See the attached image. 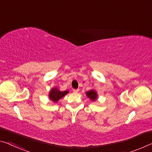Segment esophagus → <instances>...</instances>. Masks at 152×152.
Wrapping results in <instances>:
<instances>
[{
    "instance_id": "34e87169",
    "label": "esophagus",
    "mask_w": 152,
    "mask_h": 152,
    "mask_svg": "<svg viewBox=\"0 0 152 152\" xmlns=\"http://www.w3.org/2000/svg\"><path fill=\"white\" fill-rule=\"evenodd\" d=\"M73 91L74 93H78L79 91V89H73Z\"/></svg>"
}]
</instances>
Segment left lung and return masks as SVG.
I'll return each mask as SVG.
<instances>
[{"mask_svg":"<svg viewBox=\"0 0 152 152\" xmlns=\"http://www.w3.org/2000/svg\"><path fill=\"white\" fill-rule=\"evenodd\" d=\"M86 95L91 100L93 101V102L97 99V93L94 90H91V91H87V92L86 93Z\"/></svg>","mask_w":152,"mask_h":152,"instance_id":"1","label":"left lung"}]
</instances>
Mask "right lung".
<instances>
[{"instance_id": "right-lung-1", "label": "right lung", "mask_w": 152, "mask_h": 152, "mask_svg": "<svg viewBox=\"0 0 152 152\" xmlns=\"http://www.w3.org/2000/svg\"><path fill=\"white\" fill-rule=\"evenodd\" d=\"M68 93V91H60L57 87L53 88L49 94V97L50 100H52L53 102H57L58 101L61 99Z\"/></svg>"}]
</instances>
